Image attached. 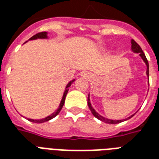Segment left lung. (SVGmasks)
<instances>
[{
  "label": "left lung",
  "mask_w": 159,
  "mask_h": 159,
  "mask_svg": "<svg viewBox=\"0 0 159 159\" xmlns=\"http://www.w3.org/2000/svg\"><path fill=\"white\" fill-rule=\"evenodd\" d=\"M131 44H132V45H131V49H132V51H133L134 52L139 53L140 57H141V59L144 60V62L146 63V65H147V76L149 77V64H148V61H147V57H146L145 53H144L143 51H142L141 48H140V46H139V44H138L137 42H135V41L131 40ZM88 105H89V107L91 112H92V114H93L94 117H96V118H98L99 120H100V121L104 122V123H111V124H115V123H122V122L125 121V120L129 119L130 117H132L134 115H134L130 116V117H129L128 118H126V119H123V120H111V119H108V118H106V117H102V116H100L99 113H97L96 111H95V110H94L93 107H92V106H91V103H90V99H89V97H88Z\"/></svg>",
  "instance_id": "1"
}]
</instances>
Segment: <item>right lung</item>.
I'll use <instances>...</instances> for the list:
<instances>
[{"label":"right lung","instance_id":"add662e5","mask_svg":"<svg viewBox=\"0 0 159 159\" xmlns=\"http://www.w3.org/2000/svg\"><path fill=\"white\" fill-rule=\"evenodd\" d=\"M47 32H40V33H37L36 34L35 36H33L32 37H30V40H36V39H45V38H48V36H47ZM75 81V79L72 80V81H70L68 84H67V86L66 88V90H65V92H64V94H63V97H62V100L60 101V104H59V107H58V109L52 113L51 115H49L48 117H45V118H42V119H30V118H28L29 121L30 122H32V123H44V122H47V121H49V120H51L52 118L53 117H55L60 112V111L62 109L63 106H64V104H65V100H66V94L68 93V90H69V87L71 85V83H73Z\"/></svg>","mask_w":159,"mask_h":159}]
</instances>
